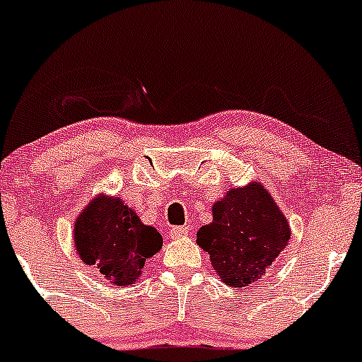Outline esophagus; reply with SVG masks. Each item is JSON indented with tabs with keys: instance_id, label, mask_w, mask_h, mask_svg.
<instances>
[{
	"instance_id": "1",
	"label": "esophagus",
	"mask_w": 362,
	"mask_h": 362,
	"mask_svg": "<svg viewBox=\"0 0 362 362\" xmlns=\"http://www.w3.org/2000/svg\"><path fill=\"white\" fill-rule=\"evenodd\" d=\"M168 233L172 238H182V236L189 235V226H173L170 228Z\"/></svg>"
}]
</instances>
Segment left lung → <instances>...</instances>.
I'll use <instances>...</instances> for the list:
<instances>
[{"label":"left lung","instance_id":"obj_1","mask_svg":"<svg viewBox=\"0 0 362 362\" xmlns=\"http://www.w3.org/2000/svg\"><path fill=\"white\" fill-rule=\"evenodd\" d=\"M289 223L259 182L231 189L213 206V223L199 228L197 245L231 288H248L288 247Z\"/></svg>","mask_w":362,"mask_h":362}]
</instances>
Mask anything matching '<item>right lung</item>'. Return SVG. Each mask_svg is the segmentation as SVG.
<instances>
[{"label":"right lung","instance_id":"right-lung-1","mask_svg":"<svg viewBox=\"0 0 362 362\" xmlns=\"http://www.w3.org/2000/svg\"><path fill=\"white\" fill-rule=\"evenodd\" d=\"M161 245V235L141 223L134 209L119 197L100 194L74 223V247L80 259L114 286L134 284L144 262Z\"/></svg>","mask_w":362,"mask_h":362}]
</instances>
